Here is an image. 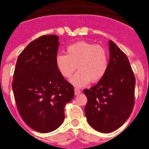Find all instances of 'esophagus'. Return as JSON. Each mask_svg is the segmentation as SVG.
<instances>
[{
  "label": "esophagus",
  "instance_id": "34e87169",
  "mask_svg": "<svg viewBox=\"0 0 149 149\" xmlns=\"http://www.w3.org/2000/svg\"><path fill=\"white\" fill-rule=\"evenodd\" d=\"M81 93V91L80 90V89H77V88L74 89V95H79Z\"/></svg>",
  "mask_w": 149,
  "mask_h": 149
}]
</instances>
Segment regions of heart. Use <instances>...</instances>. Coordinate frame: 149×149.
<instances>
[{
  "mask_svg": "<svg viewBox=\"0 0 149 149\" xmlns=\"http://www.w3.org/2000/svg\"><path fill=\"white\" fill-rule=\"evenodd\" d=\"M56 66L64 77H70L76 69L77 73L71 78V84L81 87L89 82L99 81L108 68V53L104 47L85 41L69 45L66 54H59L55 58Z\"/></svg>",
  "mask_w": 149,
  "mask_h": 149,
  "instance_id": "obj_1",
  "label": "heart"
}]
</instances>
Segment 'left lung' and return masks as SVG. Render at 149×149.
Returning <instances> with one entry per match:
<instances>
[{
	"mask_svg": "<svg viewBox=\"0 0 149 149\" xmlns=\"http://www.w3.org/2000/svg\"><path fill=\"white\" fill-rule=\"evenodd\" d=\"M108 42L110 60L105 75L84 90L88 100V123L101 133L113 132L127 120L134 107L136 84L127 56L113 41Z\"/></svg>",
	"mask_w": 149,
	"mask_h": 149,
	"instance_id": "1",
	"label": "left lung"
}]
</instances>
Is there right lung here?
Returning <instances> with one entry per match:
<instances>
[{
  "label": "right lung",
  "mask_w": 149,
  "mask_h": 149,
  "mask_svg": "<svg viewBox=\"0 0 149 149\" xmlns=\"http://www.w3.org/2000/svg\"><path fill=\"white\" fill-rule=\"evenodd\" d=\"M59 37L42 36L18 56L13 91L19 114L29 127L40 133L58 128L65 119L64 107L74 98L72 84L56 66Z\"/></svg>",
  "instance_id": "1"
}]
</instances>
